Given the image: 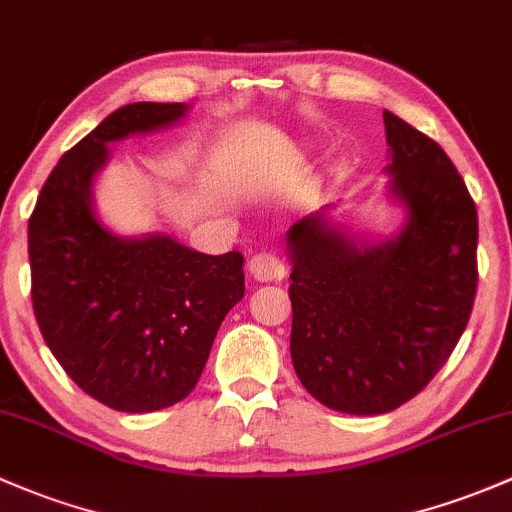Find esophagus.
<instances>
[{
  "instance_id": "1",
  "label": "esophagus",
  "mask_w": 512,
  "mask_h": 512,
  "mask_svg": "<svg viewBox=\"0 0 512 512\" xmlns=\"http://www.w3.org/2000/svg\"><path fill=\"white\" fill-rule=\"evenodd\" d=\"M247 272L257 279V282H274V279L284 277V262L279 260L274 252H257L247 262Z\"/></svg>"
}]
</instances>
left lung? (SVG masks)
Segmentation results:
<instances>
[{
    "instance_id": "left-lung-1",
    "label": "left lung",
    "mask_w": 512,
    "mask_h": 512,
    "mask_svg": "<svg viewBox=\"0 0 512 512\" xmlns=\"http://www.w3.org/2000/svg\"><path fill=\"white\" fill-rule=\"evenodd\" d=\"M390 196L407 208L395 238L360 242L328 208L287 233L292 363L321 405L397 410L449 360L476 299L478 215L444 149L392 112Z\"/></svg>"
}]
</instances>
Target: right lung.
I'll use <instances>...</instances> for the list:
<instances>
[{"instance_id":"add662e5","label":"right lung","mask_w":512,"mask_h":512,"mask_svg":"<svg viewBox=\"0 0 512 512\" xmlns=\"http://www.w3.org/2000/svg\"><path fill=\"white\" fill-rule=\"evenodd\" d=\"M184 102H134L63 154L29 218L31 299L71 380L120 412L181 402L225 314L245 294L240 252L203 255L169 235L120 238L93 208L107 144L184 120Z\"/></svg>"}]
</instances>
